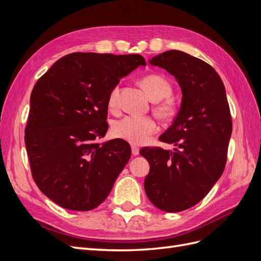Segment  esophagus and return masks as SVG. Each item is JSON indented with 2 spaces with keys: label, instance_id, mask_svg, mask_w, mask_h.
<instances>
[{
  "label": "esophagus",
  "instance_id": "34e87169",
  "mask_svg": "<svg viewBox=\"0 0 261 261\" xmlns=\"http://www.w3.org/2000/svg\"><path fill=\"white\" fill-rule=\"evenodd\" d=\"M132 153L134 155H137L139 153V148L136 146H132Z\"/></svg>",
  "mask_w": 261,
  "mask_h": 261
}]
</instances>
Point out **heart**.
<instances>
[{"instance_id": "b5f03b06", "label": "heart", "mask_w": 261, "mask_h": 261, "mask_svg": "<svg viewBox=\"0 0 261 261\" xmlns=\"http://www.w3.org/2000/svg\"><path fill=\"white\" fill-rule=\"evenodd\" d=\"M140 85L147 92L149 98L155 102L153 106L154 114L163 121H170L174 118L178 112L179 105L177 100L171 96L172 84L168 78L159 74H149L140 80ZM120 86L116 85L110 91L108 97V107L110 110H115L120 102ZM159 129L154 118L137 117L127 115L112 124V134L116 138L128 141L133 145H143L149 140Z\"/></svg>"}]
</instances>
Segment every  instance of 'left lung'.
Masks as SVG:
<instances>
[{
    "label": "left lung",
    "mask_w": 261,
    "mask_h": 261,
    "mask_svg": "<svg viewBox=\"0 0 261 261\" xmlns=\"http://www.w3.org/2000/svg\"><path fill=\"white\" fill-rule=\"evenodd\" d=\"M150 63L176 78L183 98L178 114L159 137L177 148L139 151L150 164L145 192L158 209L179 212L203 199L222 175L232 116L222 80L208 63L178 50L163 52Z\"/></svg>",
    "instance_id": "8db88e82"
}]
</instances>
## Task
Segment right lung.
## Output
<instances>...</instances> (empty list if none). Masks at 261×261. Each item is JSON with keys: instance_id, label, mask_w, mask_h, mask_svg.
Instances as JSON below:
<instances>
[{"instance_id": "add662e5", "label": "right lung", "mask_w": 261, "mask_h": 261, "mask_svg": "<svg viewBox=\"0 0 261 261\" xmlns=\"http://www.w3.org/2000/svg\"><path fill=\"white\" fill-rule=\"evenodd\" d=\"M139 65H146L139 54L75 52L36 83L25 144L35 183L59 206L74 211L98 207L128 162V143L98 140L108 130L110 91Z\"/></svg>"}]
</instances>
